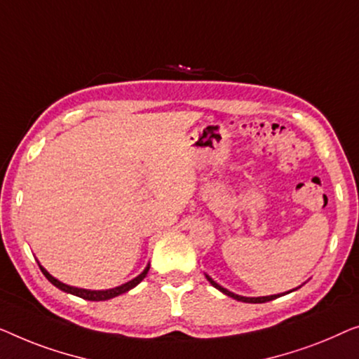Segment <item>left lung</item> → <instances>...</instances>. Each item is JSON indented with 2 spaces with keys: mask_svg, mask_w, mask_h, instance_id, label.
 I'll return each instance as SVG.
<instances>
[{
  "mask_svg": "<svg viewBox=\"0 0 359 359\" xmlns=\"http://www.w3.org/2000/svg\"><path fill=\"white\" fill-rule=\"evenodd\" d=\"M206 280H208L211 285H213L216 290H219L221 292H224V294H228L229 297H232V299H237V301H242V302H252V304H262V302H269V301H273V299H276V297H280V296H283V294H275V296H264V297H244V296H237V294H234V292H231V291H228V290H224L223 286H219L218 283L216 281H213L210 278L208 275H206ZM291 292V291H290ZM287 294V292H286Z\"/></svg>",
  "mask_w": 359,
  "mask_h": 359,
  "instance_id": "left-lung-1",
  "label": "left lung"
}]
</instances>
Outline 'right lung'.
Instances as JSON below:
<instances>
[{"mask_svg": "<svg viewBox=\"0 0 359 359\" xmlns=\"http://www.w3.org/2000/svg\"><path fill=\"white\" fill-rule=\"evenodd\" d=\"M40 270H42V273L45 275V278H47L50 283H52L53 286H57L58 290H62L65 292H69V294H74V296H78V297H83V299H88V301H107V299H112V297H115V296L123 294V292L130 291L131 287H135L136 285H138L140 281H143L144 276L148 275V271H149V265L146 266L143 273L136 276V278H133V280L128 281V283H125V285H122V286L112 287V290H105V291H89V290H81V287L68 286V285H65V283L58 281L57 278H53V276L50 275L48 271L43 269V266H40Z\"/></svg>", "mask_w": 359, "mask_h": 359, "instance_id": "add662e5", "label": "right lung"}]
</instances>
